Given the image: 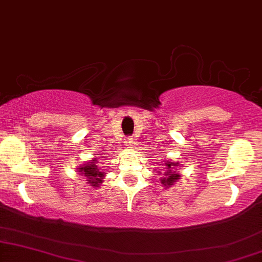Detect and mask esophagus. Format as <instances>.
<instances>
[{"instance_id":"esophagus-1","label":"esophagus","mask_w":262,"mask_h":262,"mask_svg":"<svg viewBox=\"0 0 262 262\" xmlns=\"http://www.w3.org/2000/svg\"><path fill=\"white\" fill-rule=\"evenodd\" d=\"M125 145H126V148H132V145H134V139L130 137L125 139Z\"/></svg>"}]
</instances>
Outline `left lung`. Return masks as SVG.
<instances>
[{
    "instance_id": "1",
    "label": "left lung",
    "mask_w": 262,
    "mask_h": 262,
    "mask_svg": "<svg viewBox=\"0 0 262 262\" xmlns=\"http://www.w3.org/2000/svg\"><path fill=\"white\" fill-rule=\"evenodd\" d=\"M179 164H180L179 162H171V161L167 160L166 163H164L166 169H164L163 173L157 171L160 175H162V178H161L160 180H161V184H162L166 188L173 186L175 182L181 178V175L177 171V168L179 167Z\"/></svg>"
}]
</instances>
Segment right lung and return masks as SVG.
Here are the masks:
<instances>
[{"instance_id":"right-lung-1","label":"right lung","mask_w":262,"mask_h":262,"mask_svg":"<svg viewBox=\"0 0 262 262\" xmlns=\"http://www.w3.org/2000/svg\"><path fill=\"white\" fill-rule=\"evenodd\" d=\"M98 161V157H93V160L89 161V162L81 164L77 168V171L80 173V175L87 179L85 181L91 186H93V187H99L106 177L105 171L99 168Z\"/></svg>"}]
</instances>
